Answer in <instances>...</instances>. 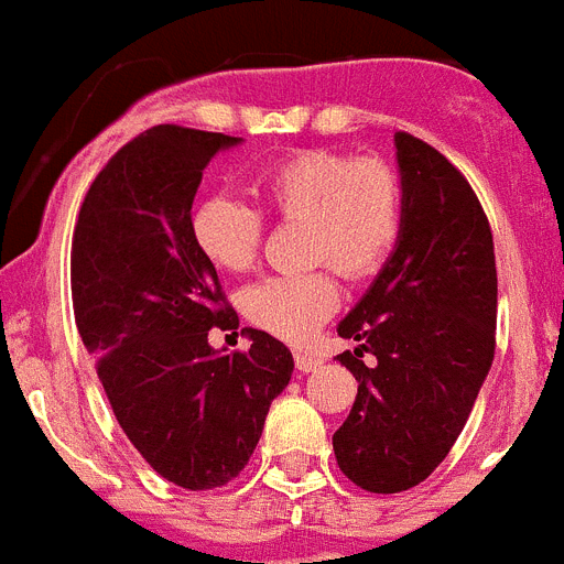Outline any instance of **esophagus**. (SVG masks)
<instances>
[{
  "label": "esophagus",
  "mask_w": 564,
  "mask_h": 564,
  "mask_svg": "<svg viewBox=\"0 0 564 564\" xmlns=\"http://www.w3.org/2000/svg\"><path fill=\"white\" fill-rule=\"evenodd\" d=\"M294 365H297V370H303V373H312V370H317L319 365H323V359H319L317 354L297 351L294 354Z\"/></svg>",
  "instance_id": "esophagus-1"
}]
</instances>
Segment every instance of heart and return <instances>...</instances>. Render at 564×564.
Listing matches in <instances>:
<instances>
[{
	"instance_id": "1",
	"label": "heart",
	"mask_w": 564,
	"mask_h": 564,
	"mask_svg": "<svg viewBox=\"0 0 564 564\" xmlns=\"http://www.w3.org/2000/svg\"><path fill=\"white\" fill-rule=\"evenodd\" d=\"M250 187L263 210L306 225V263L328 261L354 281L373 275L402 232V185L379 160L306 149L258 171ZM191 232L216 270L245 272L261 250L263 216L238 196L216 194L196 205ZM337 306L339 289L328 270L263 278L241 292V312L289 343L312 337Z\"/></svg>"
}]
</instances>
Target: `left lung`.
<instances>
[{"mask_svg":"<svg viewBox=\"0 0 564 564\" xmlns=\"http://www.w3.org/2000/svg\"><path fill=\"white\" fill-rule=\"evenodd\" d=\"M402 232L337 334L357 402L334 433L339 469L377 495L413 489L446 458L478 399L497 323L489 219L453 162L413 134L393 137ZM373 352L378 362L358 359Z\"/></svg>","mask_w":564,"mask_h":564,"instance_id":"1","label":"left lung"}]
</instances>
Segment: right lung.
<instances>
[{
  "label": "right lung",
  "instance_id": "obj_1",
  "mask_svg": "<svg viewBox=\"0 0 564 564\" xmlns=\"http://www.w3.org/2000/svg\"><path fill=\"white\" fill-rule=\"evenodd\" d=\"M241 137L154 126L95 176L73 236V308L86 351L134 449L182 489H216L245 469L292 351L241 328L250 351L207 343L238 328L216 267L194 245L202 171Z\"/></svg>",
  "mask_w": 564,
  "mask_h": 564
}]
</instances>
